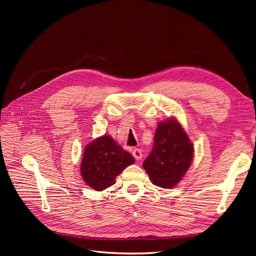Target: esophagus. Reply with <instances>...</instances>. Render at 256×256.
<instances>
[{"mask_svg":"<svg viewBox=\"0 0 256 256\" xmlns=\"http://www.w3.org/2000/svg\"><path fill=\"white\" fill-rule=\"evenodd\" d=\"M132 154H134V157L136 159V160H141L142 159V152H141V150L140 148H134L132 150Z\"/></svg>","mask_w":256,"mask_h":256,"instance_id":"esophagus-1","label":"esophagus"}]
</instances>
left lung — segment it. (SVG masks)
Returning <instances> with one entry per match:
<instances>
[{
	"label": "left lung",
	"instance_id": "left-lung-1",
	"mask_svg": "<svg viewBox=\"0 0 256 256\" xmlns=\"http://www.w3.org/2000/svg\"><path fill=\"white\" fill-rule=\"evenodd\" d=\"M193 152V144L180 124L168 118L158 124L152 150L143 168L154 186L173 188L189 170Z\"/></svg>",
	"mask_w": 256,
	"mask_h": 256
}]
</instances>
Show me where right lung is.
<instances>
[{
    "mask_svg": "<svg viewBox=\"0 0 256 256\" xmlns=\"http://www.w3.org/2000/svg\"><path fill=\"white\" fill-rule=\"evenodd\" d=\"M134 162L131 154L124 150L110 136H102L85 147L81 175L90 188L102 191L114 184L116 176Z\"/></svg>",
    "mask_w": 256,
    "mask_h": 256,
    "instance_id": "obj_1",
    "label": "right lung"
}]
</instances>
